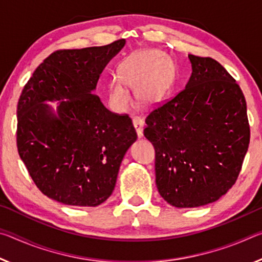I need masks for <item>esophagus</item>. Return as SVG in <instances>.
Wrapping results in <instances>:
<instances>
[{
	"label": "esophagus",
	"instance_id": "obj_1",
	"mask_svg": "<svg viewBox=\"0 0 262 262\" xmlns=\"http://www.w3.org/2000/svg\"><path fill=\"white\" fill-rule=\"evenodd\" d=\"M133 125H134L136 133H137V136H139V139H141L142 136H143V127H144V121L142 120L140 117H134L133 118Z\"/></svg>",
	"mask_w": 262,
	"mask_h": 262
}]
</instances>
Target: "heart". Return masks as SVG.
<instances>
[{
  "label": "heart",
  "mask_w": 262,
  "mask_h": 262,
  "mask_svg": "<svg viewBox=\"0 0 262 262\" xmlns=\"http://www.w3.org/2000/svg\"><path fill=\"white\" fill-rule=\"evenodd\" d=\"M171 62L161 51L143 50L133 53L119 67V78L108 84L110 104L118 111L130 105L128 88L135 90L136 98L143 105H156L164 99L171 85Z\"/></svg>",
  "instance_id": "b5f03b06"
}]
</instances>
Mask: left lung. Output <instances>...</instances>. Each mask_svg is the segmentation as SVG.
I'll use <instances>...</instances> for the list:
<instances>
[{
  "label": "left lung",
  "mask_w": 262,
  "mask_h": 262,
  "mask_svg": "<svg viewBox=\"0 0 262 262\" xmlns=\"http://www.w3.org/2000/svg\"><path fill=\"white\" fill-rule=\"evenodd\" d=\"M183 91L150 113L144 136L156 151L158 193L171 206L215 202L236 183L250 143L245 97L211 57L188 54Z\"/></svg>",
  "instance_id": "left-lung-1"
}]
</instances>
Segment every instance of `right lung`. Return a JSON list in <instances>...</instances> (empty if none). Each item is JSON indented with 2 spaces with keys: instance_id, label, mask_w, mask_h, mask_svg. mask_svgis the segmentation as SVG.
<instances>
[{
  "instance_id": "obj_1",
  "label": "right lung",
  "mask_w": 262,
  "mask_h": 262,
  "mask_svg": "<svg viewBox=\"0 0 262 262\" xmlns=\"http://www.w3.org/2000/svg\"><path fill=\"white\" fill-rule=\"evenodd\" d=\"M56 51L26 83L17 106V148L31 178L57 202L97 207L107 200L121 162L137 139L128 115L112 113L96 90L125 46ZM59 101L57 110L46 102Z\"/></svg>"
}]
</instances>
